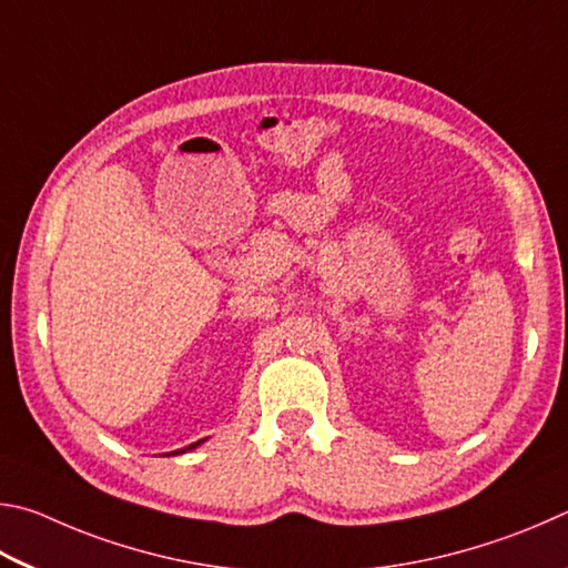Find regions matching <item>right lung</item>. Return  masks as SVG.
I'll list each match as a JSON object with an SVG mask.
<instances>
[{"label": "right lung", "mask_w": 568, "mask_h": 568, "mask_svg": "<svg viewBox=\"0 0 568 568\" xmlns=\"http://www.w3.org/2000/svg\"><path fill=\"white\" fill-rule=\"evenodd\" d=\"M204 442H206V439H199L196 444H189V446H186V449H176V452H172V454H184V452H192V449H196V446H199V444H204Z\"/></svg>", "instance_id": "obj_1"}]
</instances>
